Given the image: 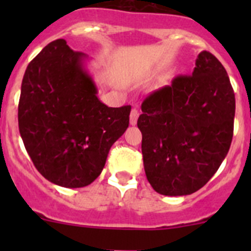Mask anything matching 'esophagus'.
I'll use <instances>...</instances> for the list:
<instances>
[{"label":"esophagus","mask_w":251,"mask_h":251,"mask_svg":"<svg viewBox=\"0 0 251 251\" xmlns=\"http://www.w3.org/2000/svg\"><path fill=\"white\" fill-rule=\"evenodd\" d=\"M138 115H140V111L137 109H132L130 114V124L131 125H136L138 120Z\"/></svg>","instance_id":"obj_1"}]
</instances>
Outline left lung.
Segmentation results:
<instances>
[{
  "instance_id": "left-lung-1",
  "label": "left lung",
  "mask_w": 251,
  "mask_h": 251,
  "mask_svg": "<svg viewBox=\"0 0 251 251\" xmlns=\"http://www.w3.org/2000/svg\"><path fill=\"white\" fill-rule=\"evenodd\" d=\"M235 98L224 65L198 54L192 75L142 103L137 126L147 179L163 196H188L207 183L226 158L233 137Z\"/></svg>"
}]
</instances>
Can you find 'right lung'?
<instances>
[{"mask_svg": "<svg viewBox=\"0 0 251 251\" xmlns=\"http://www.w3.org/2000/svg\"><path fill=\"white\" fill-rule=\"evenodd\" d=\"M87 55L63 39L48 44L25 70L18 124L35 168L52 183L80 188L105 165L130 121V105L111 108L97 97Z\"/></svg>", "mask_w": 251, "mask_h": 251, "instance_id": "right-lung-1", "label": "right lung"}]
</instances>
